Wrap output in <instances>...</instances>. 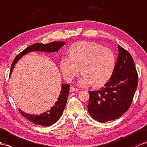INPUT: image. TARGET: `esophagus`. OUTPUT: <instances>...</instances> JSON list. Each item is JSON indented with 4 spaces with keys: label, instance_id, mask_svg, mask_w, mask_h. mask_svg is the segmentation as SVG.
<instances>
[{
    "label": "esophagus",
    "instance_id": "esophagus-1",
    "mask_svg": "<svg viewBox=\"0 0 147 147\" xmlns=\"http://www.w3.org/2000/svg\"><path fill=\"white\" fill-rule=\"evenodd\" d=\"M69 90H70L71 92H78V89L76 88V87H74V86H71L70 88H69Z\"/></svg>",
    "mask_w": 147,
    "mask_h": 147
}]
</instances>
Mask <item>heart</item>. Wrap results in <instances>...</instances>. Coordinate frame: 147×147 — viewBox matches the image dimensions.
<instances>
[{
	"instance_id": "heart-1",
	"label": "heart",
	"mask_w": 147,
	"mask_h": 147,
	"mask_svg": "<svg viewBox=\"0 0 147 147\" xmlns=\"http://www.w3.org/2000/svg\"><path fill=\"white\" fill-rule=\"evenodd\" d=\"M69 57H62L59 63L64 78L70 82L80 71L81 86L104 85L110 80L115 66V56L111 49L97 43L79 42L71 46Z\"/></svg>"
}]
</instances>
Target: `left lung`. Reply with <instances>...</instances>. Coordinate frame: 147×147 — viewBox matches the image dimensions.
<instances>
[{
  "instance_id": "8db88e82",
  "label": "left lung",
  "mask_w": 147,
  "mask_h": 147,
  "mask_svg": "<svg viewBox=\"0 0 147 147\" xmlns=\"http://www.w3.org/2000/svg\"><path fill=\"white\" fill-rule=\"evenodd\" d=\"M119 55L111 78L97 91H89L88 111L100 123L116 119L128 110L138 85V73L131 55L118 46Z\"/></svg>"
}]
</instances>
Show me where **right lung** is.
Instances as JSON below:
<instances>
[{
	"instance_id": "1",
	"label": "right lung",
	"mask_w": 147,
	"mask_h": 147,
	"mask_svg": "<svg viewBox=\"0 0 147 147\" xmlns=\"http://www.w3.org/2000/svg\"><path fill=\"white\" fill-rule=\"evenodd\" d=\"M65 43L64 42H53L47 43V44H43V43H34L20 52L15 57L12 63L9 74L11 75L16 63L24 55L33 51H43L47 52H57L62 46L64 45ZM69 86V84H62L61 94L59 95L58 100L55 102V105L53 106L50 111H47L39 115L27 114L20 109H19V111L23 117H26L34 124L43 126H51L52 124H54L59 120L64 110L67 100Z\"/></svg>"
}]
</instances>
